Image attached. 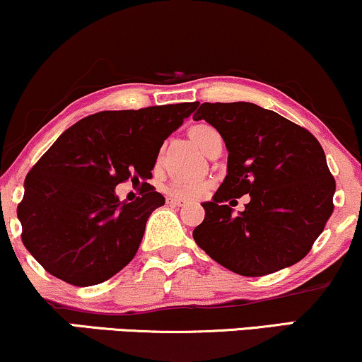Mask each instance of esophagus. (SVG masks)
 I'll list each match as a JSON object with an SVG mask.
<instances>
[{
  "mask_svg": "<svg viewBox=\"0 0 362 362\" xmlns=\"http://www.w3.org/2000/svg\"><path fill=\"white\" fill-rule=\"evenodd\" d=\"M167 204H170V206H175V207H182L185 206V200L184 199H178V197H168L167 199Z\"/></svg>",
  "mask_w": 362,
  "mask_h": 362,
  "instance_id": "1",
  "label": "esophagus"
}]
</instances>
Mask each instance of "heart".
I'll return each mask as SVG.
<instances>
[{
	"instance_id": "b5f03b06",
	"label": "heart",
	"mask_w": 362,
	"mask_h": 362,
	"mask_svg": "<svg viewBox=\"0 0 362 362\" xmlns=\"http://www.w3.org/2000/svg\"><path fill=\"white\" fill-rule=\"evenodd\" d=\"M217 133L212 126H209L206 123H200V124H195L190 128V138L194 139V143L197 145L200 150L206 151L209 143H211V139L217 136ZM206 190V185L202 184V182H197V180H173L172 184L168 187V192L172 195H177V197H184V199H194V197H199L200 194Z\"/></svg>"
}]
</instances>
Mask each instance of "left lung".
<instances>
[{"label": "left lung", "mask_w": 362, "mask_h": 362, "mask_svg": "<svg viewBox=\"0 0 362 362\" xmlns=\"http://www.w3.org/2000/svg\"><path fill=\"white\" fill-rule=\"evenodd\" d=\"M206 119L228 148V175L192 236L224 268L263 276L305 258L334 211L335 180L310 132L252 103H204ZM250 195L232 214L226 202ZM230 204V202H229Z\"/></svg>", "instance_id": "obj_1"}]
</instances>
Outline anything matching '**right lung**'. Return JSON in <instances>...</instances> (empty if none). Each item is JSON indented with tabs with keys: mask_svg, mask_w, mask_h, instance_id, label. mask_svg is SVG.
<instances>
[{
	"mask_svg": "<svg viewBox=\"0 0 362 362\" xmlns=\"http://www.w3.org/2000/svg\"><path fill=\"white\" fill-rule=\"evenodd\" d=\"M197 103L101 111L57 138L25 178L16 209L21 241L50 275L76 286L110 280L136 255L148 217L165 197L146 184L163 141ZM144 180L121 203L114 187Z\"/></svg>",
	"mask_w": 362,
	"mask_h": 362,
	"instance_id": "right-lung-1",
	"label": "right lung"
}]
</instances>
